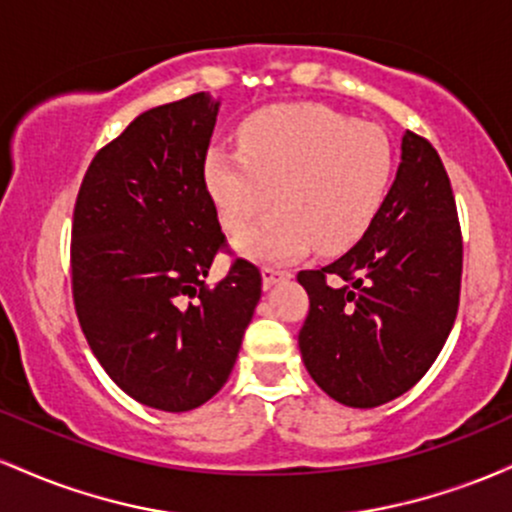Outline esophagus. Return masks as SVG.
Here are the masks:
<instances>
[{
  "label": "esophagus",
  "mask_w": 512,
  "mask_h": 512,
  "mask_svg": "<svg viewBox=\"0 0 512 512\" xmlns=\"http://www.w3.org/2000/svg\"><path fill=\"white\" fill-rule=\"evenodd\" d=\"M291 272L289 269H276V267H262V284L264 289H269V286L279 284V281L289 279Z\"/></svg>",
  "instance_id": "obj_1"
}]
</instances>
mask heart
I'll list each match as a JSON object with an SVG mask.
<instances>
[{
	"mask_svg": "<svg viewBox=\"0 0 512 512\" xmlns=\"http://www.w3.org/2000/svg\"><path fill=\"white\" fill-rule=\"evenodd\" d=\"M395 151L380 127L327 105H274L240 127L238 151L216 146L204 182L223 228L255 262H284L310 248L344 252L368 233L390 190Z\"/></svg>",
	"mask_w": 512,
	"mask_h": 512,
	"instance_id": "1",
	"label": "heart"
}]
</instances>
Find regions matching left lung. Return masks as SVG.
<instances>
[{"label":"left lung","mask_w":512,"mask_h":512,"mask_svg":"<svg viewBox=\"0 0 512 512\" xmlns=\"http://www.w3.org/2000/svg\"><path fill=\"white\" fill-rule=\"evenodd\" d=\"M462 233L438 151L402 137L383 209L346 255L298 281L310 298L298 346L310 378L346 407L411 390L433 366L460 305Z\"/></svg>","instance_id":"8db88e82"}]
</instances>
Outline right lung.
<instances>
[{"mask_svg":"<svg viewBox=\"0 0 512 512\" xmlns=\"http://www.w3.org/2000/svg\"><path fill=\"white\" fill-rule=\"evenodd\" d=\"M219 101L195 93L129 122L93 156L72 223L74 308L113 383L161 411H190L226 385L262 274L226 245L204 182Z\"/></svg>","mask_w":512,"mask_h":512,"instance_id":"obj_1","label":"right lung"}]
</instances>
